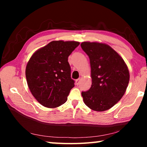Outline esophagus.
<instances>
[{"label": "esophagus", "mask_w": 147, "mask_h": 147, "mask_svg": "<svg viewBox=\"0 0 147 147\" xmlns=\"http://www.w3.org/2000/svg\"><path fill=\"white\" fill-rule=\"evenodd\" d=\"M80 82V78H78V79L76 80V85H79Z\"/></svg>", "instance_id": "esophagus-1"}]
</instances>
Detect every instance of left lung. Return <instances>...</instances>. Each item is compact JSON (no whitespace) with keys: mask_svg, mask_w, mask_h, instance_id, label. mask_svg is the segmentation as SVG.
<instances>
[{"mask_svg":"<svg viewBox=\"0 0 147 147\" xmlns=\"http://www.w3.org/2000/svg\"><path fill=\"white\" fill-rule=\"evenodd\" d=\"M80 45L89 58L92 78L90 89L82 92L84 103L94 111L108 110L125 93L130 80L128 67L108 45L85 41Z\"/></svg>","mask_w":147,"mask_h":147,"instance_id":"1","label":"left lung"}]
</instances>
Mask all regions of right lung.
<instances>
[{
    "mask_svg": "<svg viewBox=\"0 0 147 147\" xmlns=\"http://www.w3.org/2000/svg\"><path fill=\"white\" fill-rule=\"evenodd\" d=\"M79 45L77 41H53L30 58L25 71L27 84L41 105L57 108L67 100L74 86L68 57Z\"/></svg>",
    "mask_w": 147,
    "mask_h": 147,
    "instance_id": "add662e5",
    "label": "right lung"
}]
</instances>
